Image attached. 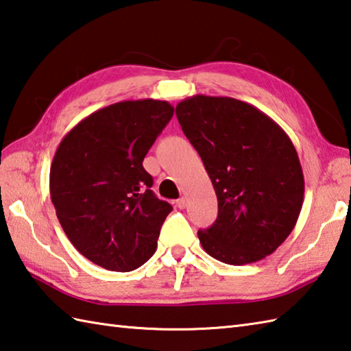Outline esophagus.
I'll list each match as a JSON object with an SVG mask.
<instances>
[{"label":"esophagus","instance_id":"obj_1","mask_svg":"<svg viewBox=\"0 0 351 351\" xmlns=\"http://www.w3.org/2000/svg\"><path fill=\"white\" fill-rule=\"evenodd\" d=\"M186 206H188V198L182 197V198L177 199V207H180V209H184Z\"/></svg>","mask_w":351,"mask_h":351}]
</instances>
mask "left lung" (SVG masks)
<instances>
[{
    "label": "left lung",
    "instance_id": "obj_1",
    "mask_svg": "<svg viewBox=\"0 0 351 351\" xmlns=\"http://www.w3.org/2000/svg\"><path fill=\"white\" fill-rule=\"evenodd\" d=\"M218 198V218L198 230L213 259L247 265L274 253L294 230L304 198L297 149L257 107L230 97L194 95L176 107Z\"/></svg>",
    "mask_w": 351,
    "mask_h": 351
}]
</instances>
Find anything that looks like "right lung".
Returning a JSON list of instances; mask_svg holds the SVG:
<instances>
[{"label":"right lung","instance_id":"add662e5","mask_svg":"<svg viewBox=\"0 0 351 351\" xmlns=\"http://www.w3.org/2000/svg\"><path fill=\"white\" fill-rule=\"evenodd\" d=\"M173 113L160 99L119 101L82 119L57 147L49 169L56 215L95 265L127 273L154 254L173 206L149 189L142 162Z\"/></svg>","mask_w":351,"mask_h":351}]
</instances>
